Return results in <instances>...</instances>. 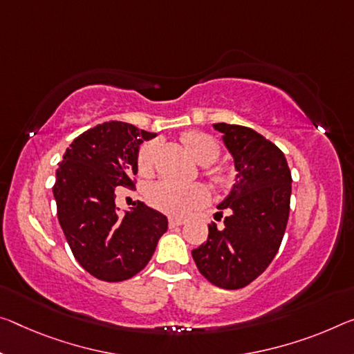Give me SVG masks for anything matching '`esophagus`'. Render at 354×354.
I'll list each match as a JSON object with an SVG mask.
<instances>
[{
	"mask_svg": "<svg viewBox=\"0 0 354 354\" xmlns=\"http://www.w3.org/2000/svg\"><path fill=\"white\" fill-rule=\"evenodd\" d=\"M186 223V221H183V218H168V227L170 228H176V227H181Z\"/></svg>",
	"mask_w": 354,
	"mask_h": 354,
	"instance_id": "1",
	"label": "esophagus"
}]
</instances>
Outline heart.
<instances>
[{
    "instance_id": "heart-1",
    "label": "heart",
    "mask_w": 354,
    "mask_h": 354,
    "mask_svg": "<svg viewBox=\"0 0 354 354\" xmlns=\"http://www.w3.org/2000/svg\"><path fill=\"white\" fill-rule=\"evenodd\" d=\"M183 143L187 148L190 156L200 165H209L217 160L221 149L214 138L203 132H186L183 136ZM157 153V142H148L140 147L137 154V168L140 175H151L154 167V159ZM209 178L216 184H225V173L218 170H211ZM147 198L149 205L157 211L173 217H184L198 207L207 198V190L201 184H190V186H179L175 183H157L151 186Z\"/></svg>"
}]
</instances>
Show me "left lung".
Wrapping results in <instances>:
<instances>
[{
  "label": "left lung",
  "instance_id": "obj_1",
  "mask_svg": "<svg viewBox=\"0 0 354 354\" xmlns=\"http://www.w3.org/2000/svg\"><path fill=\"white\" fill-rule=\"evenodd\" d=\"M212 127L233 156L236 178L217 205L227 211L225 227L209 225L207 239L192 257L212 285L238 290L260 276L277 254L290 214L291 173L282 151L254 129L227 122Z\"/></svg>",
  "mask_w": 354,
  "mask_h": 354
}]
</instances>
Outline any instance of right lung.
<instances>
[{"mask_svg": "<svg viewBox=\"0 0 354 354\" xmlns=\"http://www.w3.org/2000/svg\"><path fill=\"white\" fill-rule=\"evenodd\" d=\"M156 133L121 121L88 129L66 149L53 195L67 244L83 269L105 282H121L148 265L168 221L138 201L118 214L115 190L133 187L137 154Z\"/></svg>", "mask_w": 354, "mask_h": 354, "instance_id": "right-lung-1", "label": "right lung"}]
</instances>
